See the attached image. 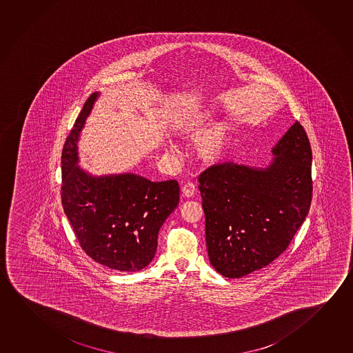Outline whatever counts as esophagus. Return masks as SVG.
<instances>
[{"mask_svg": "<svg viewBox=\"0 0 353 353\" xmlns=\"http://www.w3.org/2000/svg\"><path fill=\"white\" fill-rule=\"evenodd\" d=\"M194 193H196V185L194 183H192V182H188V183H185L183 187H182V194L185 198H190V196H194Z\"/></svg>", "mask_w": 353, "mask_h": 353, "instance_id": "34e87169", "label": "esophagus"}]
</instances>
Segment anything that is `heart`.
Instances as JSON below:
<instances>
[{"label": "heart", "mask_w": 353, "mask_h": 353, "mask_svg": "<svg viewBox=\"0 0 353 353\" xmlns=\"http://www.w3.org/2000/svg\"><path fill=\"white\" fill-rule=\"evenodd\" d=\"M210 121L212 114L209 111H193L179 119L177 130L181 136L196 137L206 128ZM201 135L196 143L198 155L205 163L216 161L223 155V150L228 145V125L223 122H215ZM168 150L174 152V147L172 144H168Z\"/></svg>", "instance_id": "b5f03b06"}]
</instances>
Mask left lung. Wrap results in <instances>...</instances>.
Here are the masks:
<instances>
[{
	"label": "left lung",
	"mask_w": 353,
	"mask_h": 353,
	"mask_svg": "<svg viewBox=\"0 0 353 353\" xmlns=\"http://www.w3.org/2000/svg\"><path fill=\"white\" fill-rule=\"evenodd\" d=\"M272 163L214 165L199 176L212 265L225 277L259 270L283 253L310 212L312 149L296 122L272 148Z\"/></svg>",
	"instance_id": "obj_1"
}]
</instances>
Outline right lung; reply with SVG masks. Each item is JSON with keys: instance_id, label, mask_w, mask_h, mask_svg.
Masks as SVG:
<instances>
[{"instance_id": "right-lung-1", "label": "right lung", "mask_w": 353, "mask_h": 353, "mask_svg": "<svg viewBox=\"0 0 353 353\" xmlns=\"http://www.w3.org/2000/svg\"><path fill=\"white\" fill-rule=\"evenodd\" d=\"M99 98L92 92L62 150L61 198L77 239L92 259L119 272H139L154 259L157 234L179 205L177 181L134 174L92 176L78 166L79 134Z\"/></svg>"}]
</instances>
